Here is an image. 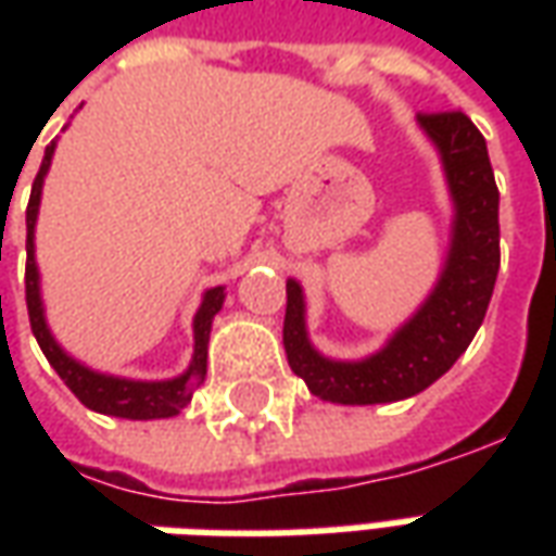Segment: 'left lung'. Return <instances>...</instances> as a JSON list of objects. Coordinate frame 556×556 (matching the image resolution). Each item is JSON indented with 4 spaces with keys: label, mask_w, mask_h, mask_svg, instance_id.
<instances>
[{
    "label": "left lung",
    "mask_w": 556,
    "mask_h": 556,
    "mask_svg": "<svg viewBox=\"0 0 556 556\" xmlns=\"http://www.w3.org/2000/svg\"><path fill=\"white\" fill-rule=\"evenodd\" d=\"M419 127L441 151L455 219L450 255L441 279L414 318L399 327L384 349L366 361H330L306 337V306L301 282H286L282 345L291 372L301 375L309 393L337 405H378L422 393L450 372L477 337L489 309L501 267V193L491 172L489 148L477 125L458 110L419 113Z\"/></svg>",
    "instance_id": "1"
}]
</instances>
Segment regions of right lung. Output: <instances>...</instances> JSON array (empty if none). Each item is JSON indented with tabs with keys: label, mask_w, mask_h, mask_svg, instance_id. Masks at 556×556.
Listing matches in <instances>:
<instances>
[{
	"label": "right lung",
	"mask_w": 556,
	"mask_h": 556,
	"mask_svg": "<svg viewBox=\"0 0 556 556\" xmlns=\"http://www.w3.org/2000/svg\"><path fill=\"white\" fill-rule=\"evenodd\" d=\"M55 142L47 146L43 151V163L35 184H31L29 207H26V306H29V325L31 333L41 345L43 357L50 361L59 378L71 387V393L86 405V408L98 410V414H110V417L125 419H163L175 417L178 410L190 405L195 387L205 381L207 372V337H211V321L219 313V306L226 301L223 286L207 289L202 298V306L193 318V363L190 369L178 378L169 381H127V378H115V375H101L83 366L74 357H67L65 351L59 349V342L50 333V327L43 321L41 306V286H38V265H35V219H38V205H41V187L43 175L50 169Z\"/></svg>",
	"instance_id": "obj_1"
}]
</instances>
